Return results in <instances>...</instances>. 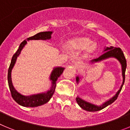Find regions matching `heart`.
Segmentation results:
<instances>
[{
  "mask_svg": "<svg viewBox=\"0 0 130 130\" xmlns=\"http://www.w3.org/2000/svg\"><path fill=\"white\" fill-rule=\"evenodd\" d=\"M92 41L90 39L87 38H79L75 41V43L76 45L81 49H85L88 48V50L89 51H92L93 49H94V45H91L92 44Z\"/></svg>",
  "mask_w": 130,
  "mask_h": 130,
  "instance_id": "obj_1",
  "label": "heart"
}]
</instances>
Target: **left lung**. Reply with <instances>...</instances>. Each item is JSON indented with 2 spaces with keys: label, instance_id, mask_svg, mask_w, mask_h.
<instances>
[{
  "label": "left lung",
  "instance_id": "8db88e82",
  "mask_svg": "<svg viewBox=\"0 0 130 130\" xmlns=\"http://www.w3.org/2000/svg\"><path fill=\"white\" fill-rule=\"evenodd\" d=\"M105 52L104 53L103 55H102L100 57L97 58H95V59H93L91 60V62H98L102 60L105 59V58H110V57H114V58H117L118 60L120 62L122 65V77H123V82H122V85L120 87L119 90L117 92V94H115V96H114L112 98L109 100L107 101L106 102H105L104 104H102V105H94L92 104H90L89 102H87L86 101L83 100L80 98L77 97L76 98V102H77L78 105L81 107L82 109H83L84 110L87 111H90V112H94V111H100V110L103 109L104 108L106 107L107 106H108L109 105L111 104L112 103L115 102L116 100L117 99V98L119 96V93L122 90V88L123 87V85L125 81V72H126V66H127V64H126V58L124 57V55L123 52L122 51V49L120 47H106L105 48V50H104ZM79 77H76V81L77 82H79Z\"/></svg>",
  "mask_w": 130,
  "mask_h": 130
}]
</instances>
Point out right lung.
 Returning <instances> with one entry per match:
<instances>
[{
  "instance_id": "obj_1",
  "label": "right lung",
  "mask_w": 130,
  "mask_h": 130,
  "mask_svg": "<svg viewBox=\"0 0 130 130\" xmlns=\"http://www.w3.org/2000/svg\"><path fill=\"white\" fill-rule=\"evenodd\" d=\"M53 32H42L36 34V35L31 36L27 38V40H49L51 38V35ZM26 40H24L23 42L21 43L19 47V49L16 51L15 53L13 55L12 58H11V63H10V67L8 68V86L10 88V90L11 92V95L13 98V99L18 104L22 105L24 107H38L40 105H43L46 104L47 102L49 101L55 92V88H56V84L58 78L60 76L62 73H63L64 68L62 67L55 68L53 70L52 73L50 76V79L52 81V87L51 89L48 90L47 92L42 93V94H38L31 95L29 96H23L21 94L15 90L12 85L11 78V70L13 68L15 63L16 59L20 54L21 51L24 47L25 45H26Z\"/></svg>"
}]
</instances>
